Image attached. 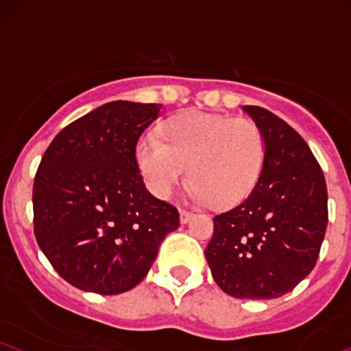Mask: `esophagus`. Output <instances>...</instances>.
<instances>
[{"instance_id":"esophagus-1","label":"esophagus","mask_w":351,"mask_h":351,"mask_svg":"<svg viewBox=\"0 0 351 351\" xmlns=\"http://www.w3.org/2000/svg\"><path fill=\"white\" fill-rule=\"evenodd\" d=\"M191 219H193V213L188 212V210H180V222L188 223Z\"/></svg>"}]
</instances>
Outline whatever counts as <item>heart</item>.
Returning <instances> with one entry per match:
<instances>
[{"instance_id":"heart-1","label":"heart","mask_w":351,"mask_h":351,"mask_svg":"<svg viewBox=\"0 0 351 351\" xmlns=\"http://www.w3.org/2000/svg\"><path fill=\"white\" fill-rule=\"evenodd\" d=\"M165 137L147 131L136 147L139 171L158 198L171 197L190 166L193 200L237 205L249 197L263 171L264 136L249 119L195 110L169 119Z\"/></svg>"}]
</instances>
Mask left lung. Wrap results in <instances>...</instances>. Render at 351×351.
<instances>
[{
	"mask_svg": "<svg viewBox=\"0 0 351 351\" xmlns=\"http://www.w3.org/2000/svg\"><path fill=\"white\" fill-rule=\"evenodd\" d=\"M265 143L263 171L249 197L213 219L205 249L213 279L239 300L289 293L315 267L328 225L322 166L281 117L243 106Z\"/></svg>",
	"mask_w": 351,
	"mask_h": 351,
	"instance_id": "8db88e82",
	"label": "left lung"
}]
</instances>
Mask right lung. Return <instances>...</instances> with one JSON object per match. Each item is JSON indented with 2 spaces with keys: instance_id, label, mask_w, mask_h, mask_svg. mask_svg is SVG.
Listing matches in <instances>:
<instances>
[{
  "instance_id": "right-lung-1",
  "label": "right lung",
  "mask_w": 351,
  "mask_h": 351,
  "mask_svg": "<svg viewBox=\"0 0 351 351\" xmlns=\"http://www.w3.org/2000/svg\"><path fill=\"white\" fill-rule=\"evenodd\" d=\"M161 104L114 101L62 129L33 183L40 249L69 284L97 294L138 286L180 213L146 190L136 147Z\"/></svg>"
}]
</instances>
